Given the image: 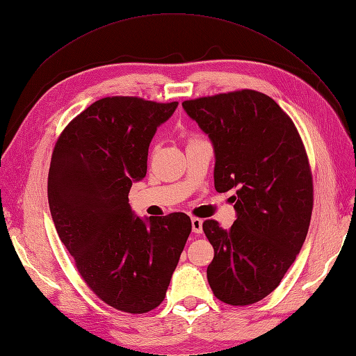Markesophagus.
Masks as SVG:
<instances>
[{
    "label": "esophagus",
    "mask_w": 356,
    "mask_h": 356,
    "mask_svg": "<svg viewBox=\"0 0 356 356\" xmlns=\"http://www.w3.org/2000/svg\"><path fill=\"white\" fill-rule=\"evenodd\" d=\"M191 230H193V233L200 234L203 232V221L200 218L191 217Z\"/></svg>",
    "instance_id": "obj_1"
}]
</instances>
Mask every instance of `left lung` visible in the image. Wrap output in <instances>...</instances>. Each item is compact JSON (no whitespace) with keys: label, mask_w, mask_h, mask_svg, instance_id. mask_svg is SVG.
<instances>
[{"label":"left lung","mask_w":356,"mask_h":356,"mask_svg":"<svg viewBox=\"0 0 356 356\" xmlns=\"http://www.w3.org/2000/svg\"><path fill=\"white\" fill-rule=\"evenodd\" d=\"M213 147V184L232 196L229 230L203 222L213 246L208 282L232 306L263 300L281 284L307 236L314 184L293 120L270 96L255 90L182 102Z\"/></svg>","instance_id":"obj_1"}]
</instances>
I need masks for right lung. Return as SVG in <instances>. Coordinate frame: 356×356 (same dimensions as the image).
<instances>
[{"label": "right lung", "mask_w": 356, "mask_h": 356, "mask_svg": "<svg viewBox=\"0 0 356 356\" xmlns=\"http://www.w3.org/2000/svg\"><path fill=\"white\" fill-rule=\"evenodd\" d=\"M177 106L134 96L99 99L65 127L51 154L47 196L59 239L93 293L127 314L165 300L191 232L188 215L141 218L127 197L147 174L157 127Z\"/></svg>", "instance_id": "1"}]
</instances>
